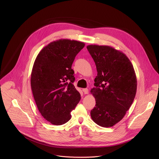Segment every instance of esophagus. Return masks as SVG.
<instances>
[{"mask_svg": "<svg viewBox=\"0 0 159 159\" xmlns=\"http://www.w3.org/2000/svg\"><path fill=\"white\" fill-rule=\"evenodd\" d=\"M82 91L84 92V93L85 94H87L89 93V89L87 88H85V89H82Z\"/></svg>", "mask_w": 159, "mask_h": 159, "instance_id": "obj_1", "label": "esophagus"}]
</instances>
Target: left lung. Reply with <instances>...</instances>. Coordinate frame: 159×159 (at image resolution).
Instances as JSON below:
<instances>
[{
	"instance_id": "8db88e82",
	"label": "left lung",
	"mask_w": 159,
	"mask_h": 159,
	"mask_svg": "<svg viewBox=\"0 0 159 159\" xmlns=\"http://www.w3.org/2000/svg\"><path fill=\"white\" fill-rule=\"evenodd\" d=\"M98 72L90 93L96 106L90 111L94 122L112 127L125 116L137 93V81L133 66L125 54L109 46L88 45Z\"/></svg>"
}]
</instances>
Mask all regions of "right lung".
<instances>
[{
	"label": "right lung",
	"mask_w": 159,
	"mask_h": 159,
	"mask_svg": "<svg viewBox=\"0 0 159 159\" xmlns=\"http://www.w3.org/2000/svg\"><path fill=\"white\" fill-rule=\"evenodd\" d=\"M84 46L75 40H57L44 47L34 61L31 75L33 97L42 116L54 125L69 121L80 100L73 84L72 65Z\"/></svg>",
	"instance_id": "right-lung-1"
}]
</instances>
